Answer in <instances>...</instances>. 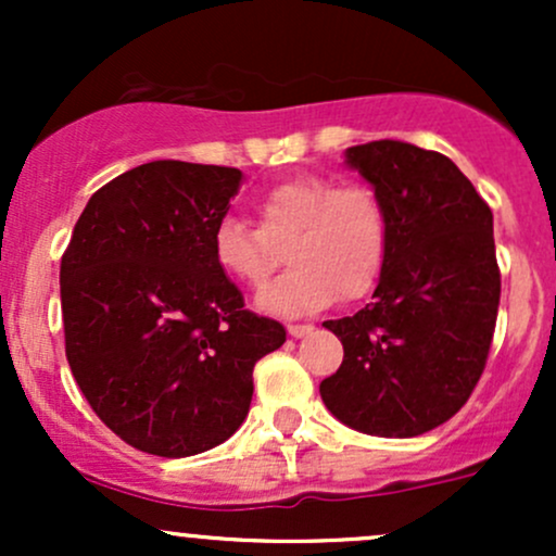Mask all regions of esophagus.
Masks as SVG:
<instances>
[{
    "mask_svg": "<svg viewBox=\"0 0 556 556\" xmlns=\"http://www.w3.org/2000/svg\"><path fill=\"white\" fill-rule=\"evenodd\" d=\"M311 331H314V324H287V334L290 337H305V334H311Z\"/></svg>",
    "mask_w": 556,
    "mask_h": 556,
    "instance_id": "1",
    "label": "esophagus"
}]
</instances>
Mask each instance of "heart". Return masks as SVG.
<instances>
[{
  "label": "heart",
  "mask_w": 556,
  "mask_h": 556,
  "mask_svg": "<svg viewBox=\"0 0 556 556\" xmlns=\"http://www.w3.org/2000/svg\"><path fill=\"white\" fill-rule=\"evenodd\" d=\"M258 227L222 216L212 232L216 266L235 282L261 290L290 245L292 269L258 295L269 314L300 316L371 295L387 271L392 225L368 185L298 175L266 188L256 201Z\"/></svg>",
  "instance_id": "b5f03b06"
}]
</instances>
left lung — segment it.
<instances>
[{"label":"left lung","mask_w":556,"mask_h":556,"mask_svg":"<svg viewBox=\"0 0 556 556\" xmlns=\"http://www.w3.org/2000/svg\"><path fill=\"white\" fill-rule=\"evenodd\" d=\"M348 164L384 201L392 248L374 303L324 321L344 358L318 392L350 429L418 437L455 416L486 368L502 292L494 216L439 151L374 140Z\"/></svg>","instance_id":"left-lung-1"}]
</instances>
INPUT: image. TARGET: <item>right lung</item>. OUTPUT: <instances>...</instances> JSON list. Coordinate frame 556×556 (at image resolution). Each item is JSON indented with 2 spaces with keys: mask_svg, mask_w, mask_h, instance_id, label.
<instances>
[{
  "mask_svg": "<svg viewBox=\"0 0 556 556\" xmlns=\"http://www.w3.org/2000/svg\"><path fill=\"white\" fill-rule=\"evenodd\" d=\"M240 180L216 164H140L96 190L62 256L70 371L101 424L149 455L227 442L253 368L287 340L214 261V225Z\"/></svg>",
  "mask_w": 556,
  "mask_h": 556,
  "instance_id": "right-lung-1",
  "label": "right lung"
}]
</instances>
